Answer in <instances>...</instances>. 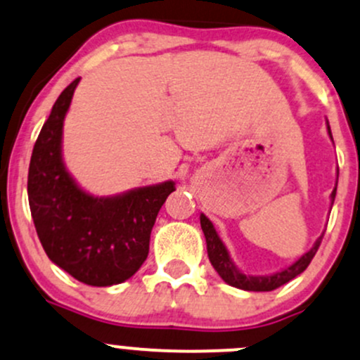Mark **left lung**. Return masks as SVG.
Instances as JSON below:
<instances>
[{
    "mask_svg": "<svg viewBox=\"0 0 360 360\" xmlns=\"http://www.w3.org/2000/svg\"><path fill=\"white\" fill-rule=\"evenodd\" d=\"M328 133L329 136H331V128H329V124H328ZM336 184H338V181H336ZM335 195H336V187L335 191L331 192V202H335ZM201 229L206 237L207 257H210L211 265L214 266L218 276H220L225 283L231 284V286L239 288V290H244V291H272V290H277V288H281L283 284L290 283L291 279H295L296 276H300V274L310 265L312 258L316 257L319 246H321L322 237H324V234L319 237L316 244H314V246L310 248L302 258H298L292 265L286 266V269L281 270V272L272 274V276H246V274L240 272V270L234 265L227 248H225V244L221 243L220 236H218L217 231H214L213 224H211L210 218L205 217L202 213H201Z\"/></svg>",
    "mask_w": 360,
    "mask_h": 360,
    "instance_id": "1",
    "label": "left lung"
}]
</instances>
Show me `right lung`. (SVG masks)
I'll use <instances>...</instances> for the list:
<instances>
[{
    "mask_svg": "<svg viewBox=\"0 0 360 360\" xmlns=\"http://www.w3.org/2000/svg\"><path fill=\"white\" fill-rule=\"evenodd\" d=\"M79 77L53 103L29 165L27 195L44 253L88 286L124 283L149 255L150 231L172 180L112 198H95L70 176L62 159V128Z\"/></svg>",
    "mask_w": 360,
    "mask_h": 360,
    "instance_id": "obj_1",
    "label": "right lung"
}]
</instances>
